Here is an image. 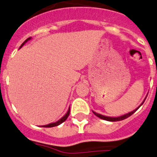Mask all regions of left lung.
<instances>
[{
    "instance_id": "obj_1",
    "label": "left lung",
    "mask_w": 157,
    "mask_h": 157,
    "mask_svg": "<svg viewBox=\"0 0 157 157\" xmlns=\"http://www.w3.org/2000/svg\"><path fill=\"white\" fill-rule=\"evenodd\" d=\"M147 95H148V94H147ZM147 95H146V97H147ZM146 98H145V99H144V100H143V101L142 102L141 105H140V106L138 107V108H136V109L133 110V111H132V112H128V113L125 114V115H120V116H118V117H110V116H105V115H101V114L97 113V112H94V111H92V112H93V113L94 114V115H96L97 117H98V118H101V119L106 120V121H121V120L125 119V118H128V117H129V116H131V115H132V114H134L135 112H136V111H137V110H138L139 108H140V107H141L142 105H143V104L144 103L145 100H146Z\"/></svg>"
}]
</instances>
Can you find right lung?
I'll return each mask as SVG.
<instances>
[{"label":"right lung","mask_w":157,"mask_h":157,"mask_svg":"<svg viewBox=\"0 0 157 157\" xmlns=\"http://www.w3.org/2000/svg\"><path fill=\"white\" fill-rule=\"evenodd\" d=\"M31 39H32V38H29V39H26L25 41L24 42H23L22 44H21V46H20V48H19V49H21V47H22L23 45H25V44L26 43V42H29V40H31ZM69 115H70V108H68V111H67V113L65 114V115H63V116L62 117V118H60V119H59L58 121H56V122H52V123H49V124H48V125H43V126L42 127H45V128H50V127H55V126H57V125H60V124H62L63 122V121H65L66 120H67V118H68V116H69Z\"/></svg>","instance_id":"1"}]
</instances>
